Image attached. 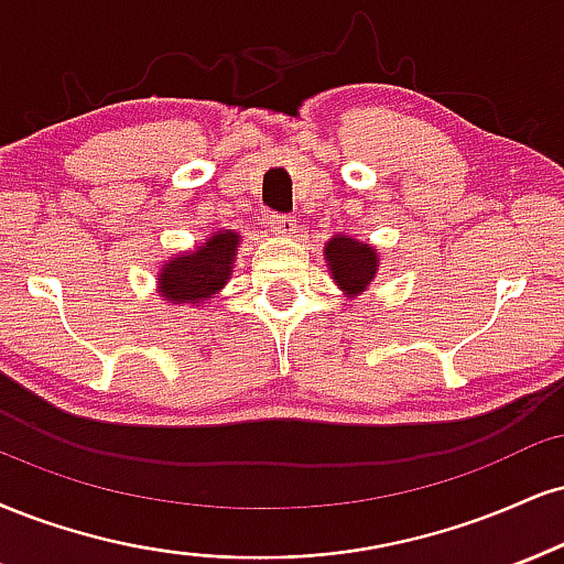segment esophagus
<instances>
[{
    "mask_svg": "<svg viewBox=\"0 0 564 564\" xmlns=\"http://www.w3.org/2000/svg\"><path fill=\"white\" fill-rule=\"evenodd\" d=\"M270 230L278 236H294L296 234V220L289 215H270Z\"/></svg>",
    "mask_w": 564,
    "mask_h": 564,
    "instance_id": "obj_1",
    "label": "esophagus"
}]
</instances>
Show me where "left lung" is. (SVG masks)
<instances>
[{"mask_svg": "<svg viewBox=\"0 0 564 564\" xmlns=\"http://www.w3.org/2000/svg\"><path fill=\"white\" fill-rule=\"evenodd\" d=\"M325 264H328L330 278L349 300L370 289L376 281L378 264H381V254L370 243L351 239V236H330L323 247Z\"/></svg>", "mask_w": 564, "mask_h": 564, "instance_id": "8db88e82", "label": "left lung"}]
</instances>
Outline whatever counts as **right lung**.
Segmentation results:
<instances>
[{
    "mask_svg": "<svg viewBox=\"0 0 564 564\" xmlns=\"http://www.w3.org/2000/svg\"><path fill=\"white\" fill-rule=\"evenodd\" d=\"M241 234L215 230L188 252H178L162 262L158 294L175 307H207L234 275Z\"/></svg>",
    "mask_w": 564,
    "mask_h": 564,
    "instance_id": "right-lung-1",
    "label": "right lung"
}]
</instances>
